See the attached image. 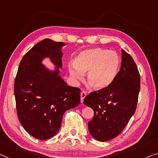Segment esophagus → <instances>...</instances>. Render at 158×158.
Segmentation results:
<instances>
[{"instance_id": "obj_1", "label": "esophagus", "mask_w": 158, "mask_h": 158, "mask_svg": "<svg viewBox=\"0 0 158 158\" xmlns=\"http://www.w3.org/2000/svg\"><path fill=\"white\" fill-rule=\"evenodd\" d=\"M86 94H87L86 92L84 91H82L81 92V103H83L84 99V98L86 97Z\"/></svg>"}]
</instances>
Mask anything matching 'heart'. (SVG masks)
I'll use <instances>...</instances> for the list:
<instances>
[{
    "instance_id": "1",
    "label": "heart",
    "mask_w": 158,
    "mask_h": 158,
    "mask_svg": "<svg viewBox=\"0 0 158 158\" xmlns=\"http://www.w3.org/2000/svg\"><path fill=\"white\" fill-rule=\"evenodd\" d=\"M120 68V58L114 51L95 48L85 49L70 64V76L74 79H82L84 72L89 85L96 90L108 88L115 81Z\"/></svg>"
}]
</instances>
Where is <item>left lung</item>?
<instances>
[{
	"mask_svg": "<svg viewBox=\"0 0 158 158\" xmlns=\"http://www.w3.org/2000/svg\"><path fill=\"white\" fill-rule=\"evenodd\" d=\"M140 87L138 67L132 56L122 50L121 67L108 88L93 91L84 98V105L94 110L89 131L102 142L117 137L135 114Z\"/></svg>",
	"mask_w": 158,
	"mask_h": 158,
	"instance_id": "left-lung-1",
	"label": "left lung"
}]
</instances>
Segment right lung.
Segmentation results:
<instances>
[{
	"label": "right lung",
	"instance_id": "add662e5",
	"mask_svg": "<svg viewBox=\"0 0 158 158\" xmlns=\"http://www.w3.org/2000/svg\"><path fill=\"white\" fill-rule=\"evenodd\" d=\"M65 44L44 39L20 61L14 84L19 121L30 135L39 140L55 135L66 110L80 103V89L68 86L59 74L62 67L61 49ZM45 57L57 67L49 71L41 64Z\"/></svg>",
	"mask_w": 158,
	"mask_h": 158
}]
</instances>
